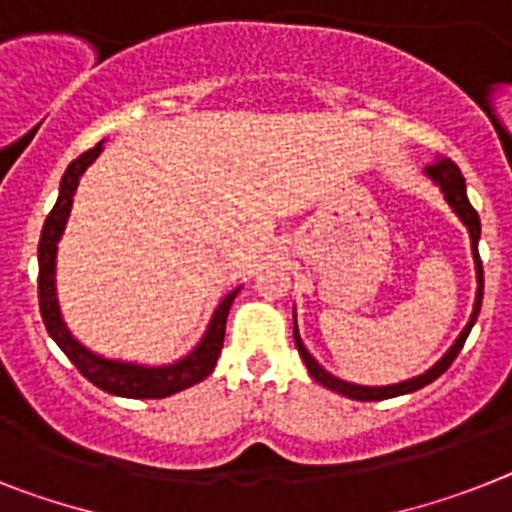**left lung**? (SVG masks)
<instances>
[{
  "mask_svg": "<svg viewBox=\"0 0 512 512\" xmlns=\"http://www.w3.org/2000/svg\"><path fill=\"white\" fill-rule=\"evenodd\" d=\"M424 174H427V179H432V184H435V187H440L442 197H445V203L453 208L455 216L461 218V223L468 229V239H471V255H474V268H476L474 309H471V317H468L466 328L461 330V336L455 338L453 346H450V349L442 354L440 362L432 364V367H429L424 375H416V377H411V380L395 382V385H356V382H346V380H341V377L330 375L328 369L322 367L315 356L309 354L307 346H304L302 336H299V328H296V309H294V343H296V349H299V356H302L304 364H307L309 377L320 382L322 388L336 390V393L346 395V398H354V401H382V398H395V395L414 393V390L424 388V385H429L432 380H437V377H440L442 372L450 367V364H453V359L458 356V351L463 349V343H466L468 333H471L476 317H479V309H482L484 270H482V260H479V236H482V221H479V213H476V210L471 208V203H468L466 179H463L461 169H458V166H455L450 158H437L432 166H427V169H424Z\"/></svg>",
  "mask_w": 512,
  "mask_h": 512,
  "instance_id": "1",
  "label": "left lung"
}]
</instances>
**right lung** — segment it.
Segmentation results:
<instances>
[{
  "label": "right lung",
  "instance_id": "add662e5",
  "mask_svg": "<svg viewBox=\"0 0 512 512\" xmlns=\"http://www.w3.org/2000/svg\"><path fill=\"white\" fill-rule=\"evenodd\" d=\"M101 153L103 143H98L96 148H90L88 153H83V156L75 158L67 166L62 182H59L57 205L49 213L44 231H41V242H38V304H41V317H44V325L49 330V336L54 338V343L80 369V375L93 382L96 388L106 390L111 395H122V398H169V395L179 393V390L192 388V385H197V382L205 380L213 372L223 349L226 317H229L234 296L242 291V286L231 289L216 304L203 338L192 346V351H187V354L169 364L150 367V364L106 359V356L90 351L88 346L77 341L70 333V328H67V322H64L62 309H59L57 252L59 239H62L64 229H67V221H70L77 184H80L88 166H93V161Z\"/></svg>",
  "mask_w": 512,
  "mask_h": 512
}]
</instances>
